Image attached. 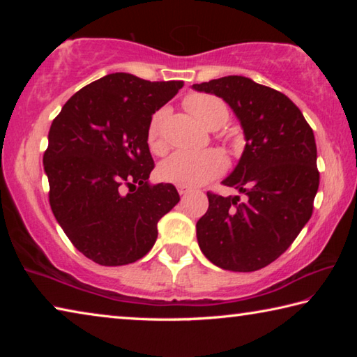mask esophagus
Wrapping results in <instances>:
<instances>
[{"mask_svg":"<svg viewBox=\"0 0 357 357\" xmlns=\"http://www.w3.org/2000/svg\"><path fill=\"white\" fill-rule=\"evenodd\" d=\"M178 192L179 195H185V193L192 192V187H185V185H178Z\"/></svg>","mask_w":357,"mask_h":357,"instance_id":"1","label":"esophagus"}]
</instances>
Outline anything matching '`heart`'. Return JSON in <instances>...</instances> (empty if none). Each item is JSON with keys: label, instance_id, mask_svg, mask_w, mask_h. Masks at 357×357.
<instances>
[{"label": "heart", "instance_id": "1", "mask_svg": "<svg viewBox=\"0 0 357 357\" xmlns=\"http://www.w3.org/2000/svg\"><path fill=\"white\" fill-rule=\"evenodd\" d=\"M184 107L209 130L220 129L228 119V107L220 98L211 94H190L184 99ZM167 119V108L154 113L148 126V144L155 154L167 151L164 135V124ZM227 159L220 151L204 149L200 153L178 151L160 165L159 174L167 183L195 187L209 183L211 179L225 172Z\"/></svg>", "mask_w": 357, "mask_h": 357}]
</instances>
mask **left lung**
<instances>
[{
  "mask_svg": "<svg viewBox=\"0 0 357 357\" xmlns=\"http://www.w3.org/2000/svg\"><path fill=\"white\" fill-rule=\"evenodd\" d=\"M233 108L245 135L239 164L223 185L245 200L208 192L197 239L211 263L252 273L279 258L312 217L319 185L317 144L304 114L285 94L241 75L193 84Z\"/></svg>",
  "mask_w": 357,
  "mask_h": 357,
  "instance_id": "obj_1",
  "label": "left lung"
}]
</instances>
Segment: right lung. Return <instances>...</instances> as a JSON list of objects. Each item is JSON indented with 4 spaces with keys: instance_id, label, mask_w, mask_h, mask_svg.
<instances>
[{
    "instance_id": "1",
    "label": "right lung",
    "mask_w": 357,
    "mask_h": 357,
    "mask_svg": "<svg viewBox=\"0 0 357 357\" xmlns=\"http://www.w3.org/2000/svg\"><path fill=\"white\" fill-rule=\"evenodd\" d=\"M184 82H149L116 72L66 102L48 132V202L78 252L102 266L143 258L157 222L179 202L173 184L148 183L151 118Z\"/></svg>"
}]
</instances>
